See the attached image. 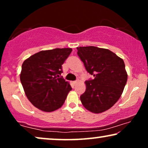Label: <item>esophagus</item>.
Segmentation results:
<instances>
[{
  "instance_id": "obj_1",
  "label": "esophagus",
  "mask_w": 148,
  "mask_h": 148,
  "mask_svg": "<svg viewBox=\"0 0 148 148\" xmlns=\"http://www.w3.org/2000/svg\"><path fill=\"white\" fill-rule=\"evenodd\" d=\"M78 82H79V80H76V81H75V82H73V84H77Z\"/></svg>"
}]
</instances>
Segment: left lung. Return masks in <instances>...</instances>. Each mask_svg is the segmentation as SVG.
<instances>
[{
  "label": "left lung",
  "instance_id": "1",
  "mask_svg": "<svg viewBox=\"0 0 148 148\" xmlns=\"http://www.w3.org/2000/svg\"><path fill=\"white\" fill-rule=\"evenodd\" d=\"M77 49L86 71L94 77L85 82L86 90L80 96L81 102L90 112H104L119 100L126 85L125 62L105 48L84 46Z\"/></svg>",
  "mask_w": 148,
  "mask_h": 148
}]
</instances>
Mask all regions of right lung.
Segmentation results:
<instances>
[{"mask_svg":"<svg viewBox=\"0 0 148 148\" xmlns=\"http://www.w3.org/2000/svg\"><path fill=\"white\" fill-rule=\"evenodd\" d=\"M71 48L42 50L23 62L20 80L24 92L34 106L44 112H52L63 105L72 90L60 77L62 64Z\"/></svg>","mask_w":148,"mask_h":148,"instance_id":"obj_1","label":"right lung"}]
</instances>
